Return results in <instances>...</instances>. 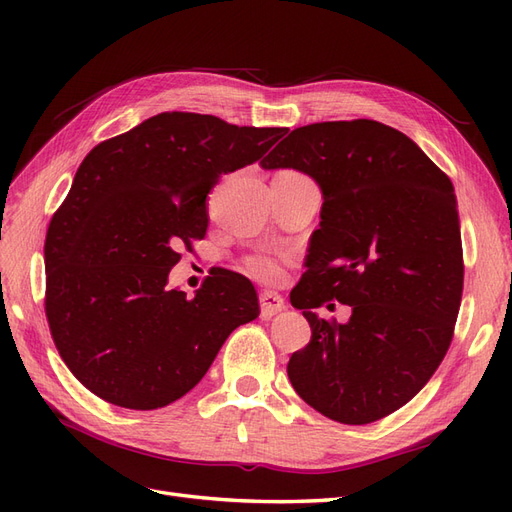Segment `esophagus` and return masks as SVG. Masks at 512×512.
<instances>
[{
    "mask_svg": "<svg viewBox=\"0 0 512 512\" xmlns=\"http://www.w3.org/2000/svg\"><path fill=\"white\" fill-rule=\"evenodd\" d=\"M286 309V301L282 294L271 292V290H262L260 292V316L262 318H273L275 314H280Z\"/></svg>",
    "mask_w": 512,
    "mask_h": 512,
    "instance_id": "1",
    "label": "esophagus"
}]
</instances>
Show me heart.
<instances>
[{
  "mask_svg": "<svg viewBox=\"0 0 512 512\" xmlns=\"http://www.w3.org/2000/svg\"><path fill=\"white\" fill-rule=\"evenodd\" d=\"M286 265L288 258L280 254H258L247 260V271H250L254 277H258L260 282H280L286 275Z\"/></svg>",
  "mask_w": 512,
  "mask_h": 512,
  "instance_id": "obj_1",
  "label": "heart"
}]
</instances>
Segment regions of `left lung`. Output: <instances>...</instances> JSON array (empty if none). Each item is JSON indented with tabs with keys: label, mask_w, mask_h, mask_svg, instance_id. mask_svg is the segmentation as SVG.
Wrapping results in <instances>:
<instances>
[{
	"label": "left lung",
	"mask_w": 512,
	"mask_h": 512,
	"mask_svg": "<svg viewBox=\"0 0 512 512\" xmlns=\"http://www.w3.org/2000/svg\"><path fill=\"white\" fill-rule=\"evenodd\" d=\"M262 168L303 170L324 194L307 271L290 292L312 327L288 361L294 391L331 421H380L423 389L453 342L463 292L453 183L374 119L292 130ZM331 300L351 305L346 325L313 314Z\"/></svg>",
	"instance_id": "obj_1"
}]
</instances>
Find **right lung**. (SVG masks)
<instances>
[{
	"mask_svg": "<svg viewBox=\"0 0 512 512\" xmlns=\"http://www.w3.org/2000/svg\"><path fill=\"white\" fill-rule=\"evenodd\" d=\"M286 132L173 111L87 153L44 241L46 322L85 389L121 408H164L258 318L256 288L235 271H211L192 299L166 282L181 247L207 235L213 185Z\"/></svg>",
	"mask_w": 512,
	"mask_h": 512,
	"instance_id": "add662e5",
	"label": "right lung"
}]
</instances>
